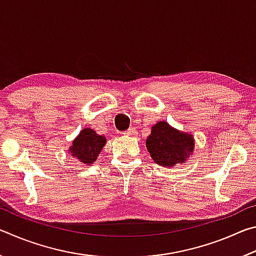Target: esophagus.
<instances>
[{"instance_id": "1", "label": "esophagus", "mask_w": 256, "mask_h": 256, "mask_svg": "<svg viewBox=\"0 0 256 256\" xmlns=\"http://www.w3.org/2000/svg\"><path fill=\"white\" fill-rule=\"evenodd\" d=\"M136 128H128V131H125L123 134L124 136H136Z\"/></svg>"}]
</instances>
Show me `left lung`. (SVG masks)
<instances>
[{
  "label": "left lung",
  "instance_id": "8db88e82",
  "mask_svg": "<svg viewBox=\"0 0 256 256\" xmlns=\"http://www.w3.org/2000/svg\"><path fill=\"white\" fill-rule=\"evenodd\" d=\"M146 146L156 164L162 167H174L184 164L193 154V134L180 131L164 120L156 123L146 138Z\"/></svg>",
  "mask_w": 256,
  "mask_h": 256
}]
</instances>
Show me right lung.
<instances>
[{"label": "right lung", "mask_w": 256, "mask_h": 256, "mask_svg": "<svg viewBox=\"0 0 256 256\" xmlns=\"http://www.w3.org/2000/svg\"><path fill=\"white\" fill-rule=\"evenodd\" d=\"M106 142L105 136H99L92 128H84L72 141L68 154L82 164H92L97 160Z\"/></svg>", "instance_id": "obj_1"}]
</instances>
